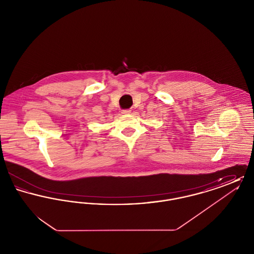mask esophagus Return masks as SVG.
<instances>
[{
    "label": "esophagus",
    "instance_id": "obj_1",
    "mask_svg": "<svg viewBox=\"0 0 254 254\" xmlns=\"http://www.w3.org/2000/svg\"><path fill=\"white\" fill-rule=\"evenodd\" d=\"M130 112H131L130 109H124V110H122L123 114H130Z\"/></svg>",
    "mask_w": 254,
    "mask_h": 254
}]
</instances>
